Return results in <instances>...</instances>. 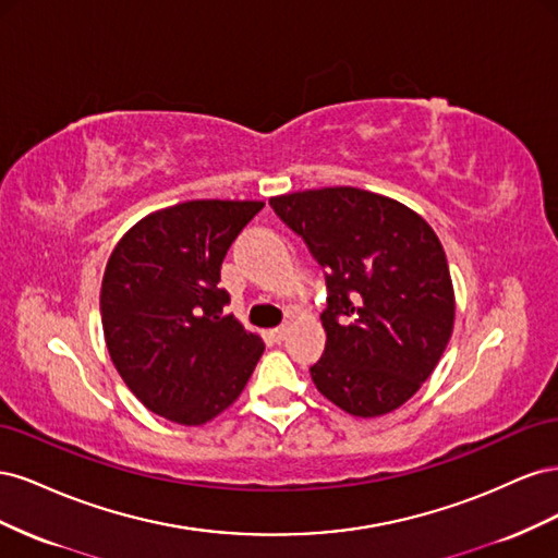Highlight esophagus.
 <instances>
[{
	"label": "esophagus",
	"instance_id": "esophagus-1",
	"mask_svg": "<svg viewBox=\"0 0 558 558\" xmlns=\"http://www.w3.org/2000/svg\"><path fill=\"white\" fill-rule=\"evenodd\" d=\"M286 335H289V326H286V324H283V326H279V328H272V330H269V337H272L275 342H281Z\"/></svg>",
	"mask_w": 558,
	"mask_h": 558
}]
</instances>
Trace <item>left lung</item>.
<instances>
[{"instance_id":"1","label":"left lung","mask_w":558,"mask_h":558,"mask_svg":"<svg viewBox=\"0 0 558 558\" xmlns=\"http://www.w3.org/2000/svg\"><path fill=\"white\" fill-rule=\"evenodd\" d=\"M326 269V353L318 393L373 418L424 384L453 332L456 298L435 230L402 202L353 185L269 197Z\"/></svg>"}]
</instances>
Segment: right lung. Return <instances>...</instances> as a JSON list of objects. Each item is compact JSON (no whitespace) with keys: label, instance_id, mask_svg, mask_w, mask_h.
I'll use <instances>...</instances> for the list:
<instances>
[{"label":"right lung","instance_id":"obj_1","mask_svg":"<svg viewBox=\"0 0 558 558\" xmlns=\"http://www.w3.org/2000/svg\"><path fill=\"white\" fill-rule=\"evenodd\" d=\"M260 199H191L144 216L113 246L99 291L109 356L146 410L202 426L240 398L265 342L218 289Z\"/></svg>","mask_w":558,"mask_h":558}]
</instances>
